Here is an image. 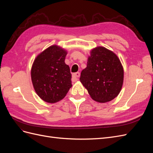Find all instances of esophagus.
<instances>
[{
    "label": "esophagus",
    "mask_w": 153,
    "mask_h": 153,
    "mask_svg": "<svg viewBox=\"0 0 153 153\" xmlns=\"http://www.w3.org/2000/svg\"><path fill=\"white\" fill-rule=\"evenodd\" d=\"M80 74L79 72H76V73H75L73 74V76H72V80H73V82H75L76 80H78V78L80 76Z\"/></svg>",
    "instance_id": "1"
}]
</instances>
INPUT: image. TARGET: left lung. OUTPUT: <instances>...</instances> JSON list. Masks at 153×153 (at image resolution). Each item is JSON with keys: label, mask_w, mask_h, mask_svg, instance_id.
I'll use <instances>...</instances> for the list:
<instances>
[{"label": "left lung", "mask_w": 153, "mask_h": 153, "mask_svg": "<svg viewBox=\"0 0 153 153\" xmlns=\"http://www.w3.org/2000/svg\"><path fill=\"white\" fill-rule=\"evenodd\" d=\"M80 82L91 98L99 103L112 101L119 95L124 80V69L117 55L103 47L92 49Z\"/></svg>", "instance_id": "left-lung-1"}]
</instances>
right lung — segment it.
Segmentation results:
<instances>
[{
  "label": "right lung",
  "instance_id": "1",
  "mask_svg": "<svg viewBox=\"0 0 153 153\" xmlns=\"http://www.w3.org/2000/svg\"><path fill=\"white\" fill-rule=\"evenodd\" d=\"M67 50L53 45L37 55L31 68V80L39 98L49 103L62 100L72 87L71 74L65 63Z\"/></svg>",
  "mask_w": 153,
  "mask_h": 153
}]
</instances>
